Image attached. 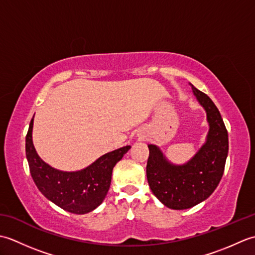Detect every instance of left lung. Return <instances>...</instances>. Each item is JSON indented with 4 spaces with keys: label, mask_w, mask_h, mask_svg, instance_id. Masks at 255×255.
<instances>
[{
    "label": "left lung",
    "mask_w": 255,
    "mask_h": 255,
    "mask_svg": "<svg viewBox=\"0 0 255 255\" xmlns=\"http://www.w3.org/2000/svg\"><path fill=\"white\" fill-rule=\"evenodd\" d=\"M209 124L206 142L187 163L176 165L149 144L147 178L154 196L171 209H187L207 199L218 186L228 155V131L214 102L192 85Z\"/></svg>",
    "instance_id": "8db88e82"
}]
</instances>
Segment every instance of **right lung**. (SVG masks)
<instances>
[{"label":"right lung","instance_id":"1","mask_svg":"<svg viewBox=\"0 0 255 255\" xmlns=\"http://www.w3.org/2000/svg\"><path fill=\"white\" fill-rule=\"evenodd\" d=\"M31 118L26 134V158L36 186L46 198L69 213L83 215L103 203L110 189L112 172L130 145L108 152L83 170L64 172L47 164L37 154L32 143Z\"/></svg>","mask_w":255,"mask_h":255}]
</instances>
